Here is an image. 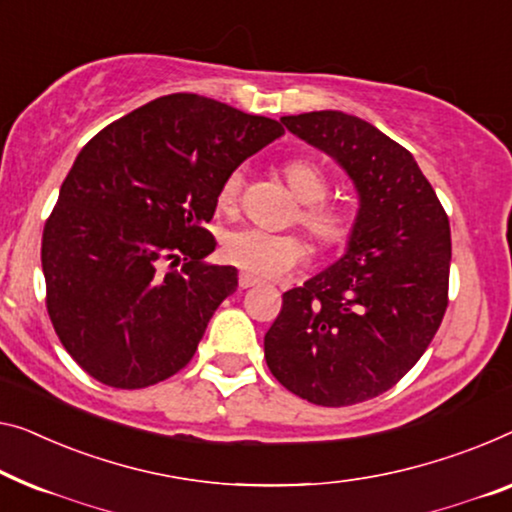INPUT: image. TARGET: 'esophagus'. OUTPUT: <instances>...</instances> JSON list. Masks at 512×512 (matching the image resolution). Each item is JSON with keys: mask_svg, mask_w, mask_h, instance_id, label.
Instances as JSON below:
<instances>
[{"mask_svg": "<svg viewBox=\"0 0 512 512\" xmlns=\"http://www.w3.org/2000/svg\"><path fill=\"white\" fill-rule=\"evenodd\" d=\"M257 280L253 276H248V273H239V287L241 289H248V287H255Z\"/></svg>", "mask_w": 512, "mask_h": 512, "instance_id": "obj_1", "label": "esophagus"}]
</instances>
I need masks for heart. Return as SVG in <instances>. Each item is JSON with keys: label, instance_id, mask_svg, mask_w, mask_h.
<instances>
[{"label": "heart", "instance_id": "1", "mask_svg": "<svg viewBox=\"0 0 512 512\" xmlns=\"http://www.w3.org/2000/svg\"><path fill=\"white\" fill-rule=\"evenodd\" d=\"M285 181L292 195L303 207L299 211V223L308 230L322 246H335L345 239L349 232V220L342 211L329 207L322 200L329 193V181L326 174L312 163V160H289L282 167ZM241 170H234L220 183L218 207L223 211H232L236 207L241 193ZM225 262L241 269L253 278H276L282 273L294 269L303 262L305 246L301 239L292 234H271L257 227H239L225 234L223 239Z\"/></svg>", "mask_w": 512, "mask_h": 512}]
</instances>
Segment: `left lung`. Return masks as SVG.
I'll list each match as a JSON object with an SVG mask.
<instances>
[{
  "instance_id": "8db88e82",
  "label": "left lung",
  "mask_w": 512,
  "mask_h": 512,
  "mask_svg": "<svg viewBox=\"0 0 512 512\" xmlns=\"http://www.w3.org/2000/svg\"><path fill=\"white\" fill-rule=\"evenodd\" d=\"M352 179L345 255L282 294L264 335L271 375L322 407L377 398L414 368L448 305L451 225L407 149L340 110L282 117Z\"/></svg>"
}]
</instances>
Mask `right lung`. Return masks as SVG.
Returning a JSON list of instances; mask_svg holds the SVG:
<instances>
[{
	"label": "right lung",
	"instance_id": "obj_1",
	"mask_svg": "<svg viewBox=\"0 0 512 512\" xmlns=\"http://www.w3.org/2000/svg\"><path fill=\"white\" fill-rule=\"evenodd\" d=\"M285 135L197 94L160 96L85 144L43 230L48 315L91 377L144 388L179 372L209 319L239 287L234 266L209 264L204 230L220 183ZM165 261L182 271L163 272Z\"/></svg>",
	"mask_w": 512,
	"mask_h": 512
}]
</instances>
